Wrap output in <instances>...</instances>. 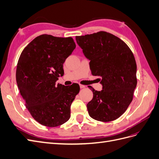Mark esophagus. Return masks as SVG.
Here are the masks:
<instances>
[{
  "mask_svg": "<svg viewBox=\"0 0 159 159\" xmlns=\"http://www.w3.org/2000/svg\"><path fill=\"white\" fill-rule=\"evenodd\" d=\"M80 88H81V89H82V88H85V85H82V84H80Z\"/></svg>",
  "mask_w": 159,
  "mask_h": 159,
  "instance_id": "34e87169",
  "label": "esophagus"
}]
</instances>
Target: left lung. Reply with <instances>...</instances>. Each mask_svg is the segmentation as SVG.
<instances>
[{
    "label": "left lung",
    "mask_w": 159,
    "mask_h": 159,
    "mask_svg": "<svg viewBox=\"0 0 159 159\" xmlns=\"http://www.w3.org/2000/svg\"><path fill=\"white\" fill-rule=\"evenodd\" d=\"M75 40L90 60L91 74L100 77V91L91 88L93 97L87 104L89 116L112 121L125 113L133 98L137 83V64L129 47L112 34L100 31Z\"/></svg>",
    "instance_id": "obj_1"
}]
</instances>
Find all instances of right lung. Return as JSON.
<instances>
[{
	"instance_id": "obj_1",
	"label": "right lung",
	"mask_w": 159,
	"mask_h": 159,
	"mask_svg": "<svg viewBox=\"0 0 159 159\" xmlns=\"http://www.w3.org/2000/svg\"><path fill=\"white\" fill-rule=\"evenodd\" d=\"M75 48L71 37L42 34L35 38L19 57L16 83L28 111L37 122L57 127L70 118V107L80 85L56 84L64 75L63 64Z\"/></svg>"
}]
</instances>
